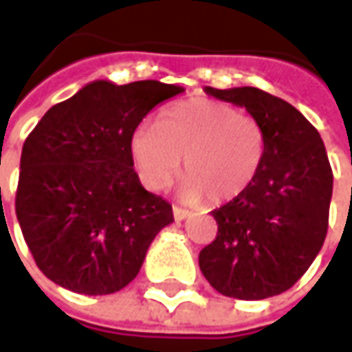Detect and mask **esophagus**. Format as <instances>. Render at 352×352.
<instances>
[{"label":"esophagus","instance_id":"34e87169","mask_svg":"<svg viewBox=\"0 0 352 352\" xmlns=\"http://www.w3.org/2000/svg\"><path fill=\"white\" fill-rule=\"evenodd\" d=\"M190 216V212L185 210V208H179V206H173V217H175L177 221H183L186 217Z\"/></svg>","mask_w":352,"mask_h":352}]
</instances>
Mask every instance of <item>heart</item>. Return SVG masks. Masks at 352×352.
<instances>
[{"label": "heart", "instance_id": "b5f03b06", "mask_svg": "<svg viewBox=\"0 0 352 352\" xmlns=\"http://www.w3.org/2000/svg\"><path fill=\"white\" fill-rule=\"evenodd\" d=\"M131 156L148 188H166L185 171L181 196L227 202L256 179L266 156V131L252 116L214 100H188L164 109L156 125L136 126Z\"/></svg>", "mask_w": 352, "mask_h": 352}]
</instances>
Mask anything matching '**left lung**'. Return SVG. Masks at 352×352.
<instances>
[{"mask_svg":"<svg viewBox=\"0 0 352 352\" xmlns=\"http://www.w3.org/2000/svg\"><path fill=\"white\" fill-rule=\"evenodd\" d=\"M204 90L260 121L266 156L252 185L212 212L217 236L198 264L221 295H279L302 277L326 239L333 190L326 146L307 117L277 96L252 86Z\"/></svg>","mask_w":352,"mask_h":352,"instance_id":"8db88e82","label":"left lung"}]
</instances>
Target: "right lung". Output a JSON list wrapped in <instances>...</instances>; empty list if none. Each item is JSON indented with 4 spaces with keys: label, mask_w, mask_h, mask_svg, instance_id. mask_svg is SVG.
<instances>
[{
    "label": "right lung",
    "mask_w": 352,
    "mask_h": 352,
    "mask_svg": "<svg viewBox=\"0 0 352 352\" xmlns=\"http://www.w3.org/2000/svg\"><path fill=\"white\" fill-rule=\"evenodd\" d=\"M183 88L157 80H94L45 111L21 156L15 212L36 266L80 295L126 287L171 204L140 185L131 136Z\"/></svg>",
    "instance_id": "obj_1"
}]
</instances>
